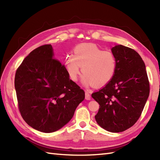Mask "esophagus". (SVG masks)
I'll return each instance as SVG.
<instances>
[{
	"instance_id": "esophagus-1",
	"label": "esophagus",
	"mask_w": 160,
	"mask_h": 160,
	"mask_svg": "<svg viewBox=\"0 0 160 160\" xmlns=\"http://www.w3.org/2000/svg\"><path fill=\"white\" fill-rule=\"evenodd\" d=\"M85 99L87 100H90L91 99V95L88 91H85Z\"/></svg>"
}]
</instances>
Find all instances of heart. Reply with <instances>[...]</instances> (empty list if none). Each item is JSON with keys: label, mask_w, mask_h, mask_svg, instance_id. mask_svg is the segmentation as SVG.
Instances as JSON below:
<instances>
[{"label": "heart", "mask_w": 160, "mask_h": 160, "mask_svg": "<svg viewBox=\"0 0 160 160\" xmlns=\"http://www.w3.org/2000/svg\"><path fill=\"white\" fill-rule=\"evenodd\" d=\"M117 61L113 53L94 44L83 43L73 50V55L67 56L65 67L69 78L76 81L81 71L82 82L85 86L102 85L112 78Z\"/></svg>", "instance_id": "obj_1"}]
</instances>
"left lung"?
I'll return each instance as SVG.
<instances>
[{
	"label": "left lung",
	"instance_id": "1",
	"mask_svg": "<svg viewBox=\"0 0 160 160\" xmlns=\"http://www.w3.org/2000/svg\"><path fill=\"white\" fill-rule=\"evenodd\" d=\"M117 61L111 79L91 96L99 104L97 123L110 132H122L136 123L149 94L146 65L135 50L122 45L111 49Z\"/></svg>",
	"mask_w": 160,
	"mask_h": 160
}]
</instances>
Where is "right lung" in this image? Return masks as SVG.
<instances>
[{
	"label": "right lung",
	"instance_id": "right-lung-1",
	"mask_svg": "<svg viewBox=\"0 0 160 160\" xmlns=\"http://www.w3.org/2000/svg\"><path fill=\"white\" fill-rule=\"evenodd\" d=\"M53 57L51 45L34 49L18 67L14 78L22 118L29 126L44 133L63 127L85 99L84 91Z\"/></svg>",
	"mask_w": 160,
	"mask_h": 160
}]
</instances>
